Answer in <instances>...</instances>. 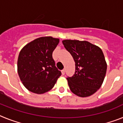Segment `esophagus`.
Wrapping results in <instances>:
<instances>
[{
	"label": "esophagus",
	"mask_w": 123,
	"mask_h": 123,
	"mask_svg": "<svg viewBox=\"0 0 123 123\" xmlns=\"http://www.w3.org/2000/svg\"><path fill=\"white\" fill-rule=\"evenodd\" d=\"M61 73H62V75H64V74H65V70H64V69H62V70L61 71Z\"/></svg>",
	"instance_id": "esophagus-1"
}]
</instances>
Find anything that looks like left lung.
<instances>
[{
	"instance_id": "1",
	"label": "left lung",
	"mask_w": 123,
	"mask_h": 123,
	"mask_svg": "<svg viewBox=\"0 0 123 123\" xmlns=\"http://www.w3.org/2000/svg\"><path fill=\"white\" fill-rule=\"evenodd\" d=\"M62 43L75 62V74L67 78L71 91L80 97L91 96L101 87L107 72L102 50L87 41L66 39Z\"/></svg>"
}]
</instances>
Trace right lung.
Listing matches in <instances>:
<instances>
[{"label":"right lung","instance_id":"obj_1","mask_svg":"<svg viewBox=\"0 0 123 123\" xmlns=\"http://www.w3.org/2000/svg\"><path fill=\"white\" fill-rule=\"evenodd\" d=\"M59 39L41 37L29 43L20 52L18 73L22 84L29 91L43 94L54 87L61 72L56 68L52 53Z\"/></svg>","mask_w":123,"mask_h":123}]
</instances>
